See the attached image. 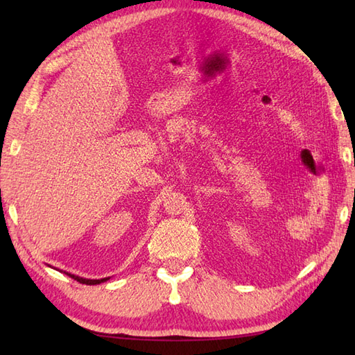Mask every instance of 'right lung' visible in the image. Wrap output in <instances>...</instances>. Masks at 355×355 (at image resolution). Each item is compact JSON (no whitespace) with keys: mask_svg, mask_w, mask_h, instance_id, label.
<instances>
[{"mask_svg":"<svg viewBox=\"0 0 355 355\" xmlns=\"http://www.w3.org/2000/svg\"><path fill=\"white\" fill-rule=\"evenodd\" d=\"M67 275H69L70 277H73L74 281H78L80 284H87V285H97V284H102V282L108 281V279H110V277H103V279H84V277L74 276V275H70V273H67Z\"/></svg>","mask_w":355,"mask_h":355,"instance_id":"add662e5","label":"right lung"}]
</instances>
